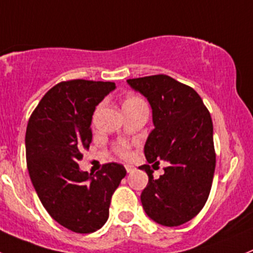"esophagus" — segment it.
<instances>
[{
	"mask_svg": "<svg viewBox=\"0 0 253 253\" xmlns=\"http://www.w3.org/2000/svg\"><path fill=\"white\" fill-rule=\"evenodd\" d=\"M125 170H126V172H131L134 170V167L133 165H125Z\"/></svg>",
	"mask_w": 253,
	"mask_h": 253,
	"instance_id": "obj_1",
	"label": "esophagus"
}]
</instances>
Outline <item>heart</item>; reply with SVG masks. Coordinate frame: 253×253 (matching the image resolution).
<instances>
[{"instance_id": "1", "label": "heart", "mask_w": 253, "mask_h": 253, "mask_svg": "<svg viewBox=\"0 0 253 253\" xmlns=\"http://www.w3.org/2000/svg\"><path fill=\"white\" fill-rule=\"evenodd\" d=\"M141 103H144V100L141 99L140 97H136V95H129V97L125 98L124 103H123V108L131 107V105H136V104H141ZM119 153L124 156L128 155V146L126 145L120 146Z\"/></svg>"}]
</instances>
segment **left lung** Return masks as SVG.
<instances>
[{"label":"left lung","mask_w":253,"mask_h":253,"mask_svg":"<svg viewBox=\"0 0 253 253\" xmlns=\"http://www.w3.org/2000/svg\"><path fill=\"white\" fill-rule=\"evenodd\" d=\"M148 99L154 129L144 146L149 164L164 160L169 167L149 182L140 195L146 215L163 226H179L194 218L208 201L216 165L211 115L200 95L165 74L128 79Z\"/></svg>","instance_id":"8db88e82"}]
</instances>
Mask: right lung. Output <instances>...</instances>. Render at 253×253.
I'll return each mask as SVG.
<instances>
[{"label": "right lung", "instance_id": "right-lung-1", "mask_svg": "<svg viewBox=\"0 0 253 253\" xmlns=\"http://www.w3.org/2000/svg\"><path fill=\"white\" fill-rule=\"evenodd\" d=\"M114 89L113 82H61L45 93L28 120L31 181L50 217L77 233L94 232L107 222L112 195L126 174L117 163L105 164L95 175L78 165L92 143L95 107Z\"/></svg>", "mask_w": 253, "mask_h": 253}]
</instances>
